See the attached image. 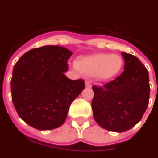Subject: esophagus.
I'll list each match as a JSON object with an SVG mask.
<instances>
[{
	"instance_id": "obj_1",
	"label": "esophagus",
	"mask_w": 158,
	"mask_h": 158,
	"mask_svg": "<svg viewBox=\"0 0 158 158\" xmlns=\"http://www.w3.org/2000/svg\"><path fill=\"white\" fill-rule=\"evenodd\" d=\"M85 85H86V87L87 88L92 87V84H91V83H90L89 81H88V80H86V81H85Z\"/></svg>"
}]
</instances>
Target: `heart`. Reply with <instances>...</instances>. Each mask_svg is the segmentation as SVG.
Instances as JSON below:
<instances>
[{"mask_svg": "<svg viewBox=\"0 0 158 158\" xmlns=\"http://www.w3.org/2000/svg\"><path fill=\"white\" fill-rule=\"evenodd\" d=\"M76 68L89 76H95L101 81L115 78L121 72L123 59L118 54H95L82 56L76 61Z\"/></svg>", "mask_w": 158, "mask_h": 158, "instance_id": "b5f03b06", "label": "heart"}]
</instances>
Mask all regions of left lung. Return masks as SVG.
<instances>
[{
  "mask_svg": "<svg viewBox=\"0 0 158 158\" xmlns=\"http://www.w3.org/2000/svg\"><path fill=\"white\" fill-rule=\"evenodd\" d=\"M124 71L103 86H93L94 118L103 128L125 132L134 127L148 106V72L134 55L122 52Z\"/></svg>",
  "mask_w": 158,
  "mask_h": 158,
  "instance_id": "obj_1",
  "label": "left lung"
}]
</instances>
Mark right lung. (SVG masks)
<instances>
[{
    "mask_svg": "<svg viewBox=\"0 0 158 158\" xmlns=\"http://www.w3.org/2000/svg\"><path fill=\"white\" fill-rule=\"evenodd\" d=\"M72 54L64 47L45 45L29 50L14 66L12 102L19 117L31 127H60L71 103L85 88L82 79L71 80L64 74Z\"/></svg>",
    "mask_w": 158,
    "mask_h": 158,
    "instance_id": "1",
    "label": "right lung"
}]
</instances>
